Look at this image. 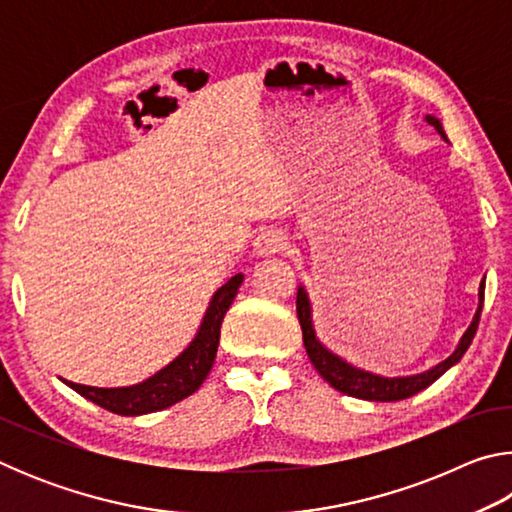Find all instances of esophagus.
<instances>
[{
  "instance_id": "esophagus-1",
  "label": "esophagus",
  "mask_w": 512,
  "mask_h": 512,
  "mask_svg": "<svg viewBox=\"0 0 512 512\" xmlns=\"http://www.w3.org/2000/svg\"><path fill=\"white\" fill-rule=\"evenodd\" d=\"M287 246H289L287 235H284V232H280V230H273V228L262 230V232H259V237L255 239V253L262 255V257L282 253V250H287Z\"/></svg>"
}]
</instances>
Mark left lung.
<instances>
[{
  "instance_id": "1",
  "label": "left lung",
  "mask_w": 512,
  "mask_h": 512,
  "mask_svg": "<svg viewBox=\"0 0 512 512\" xmlns=\"http://www.w3.org/2000/svg\"><path fill=\"white\" fill-rule=\"evenodd\" d=\"M429 124L436 128V131L443 135V140H447V135L443 131V124L436 117L427 115ZM483 291H485V280L479 287V309H476L472 325L467 327V332L463 334L461 343L454 350L452 357H447L445 361H440L438 366H433L427 372H420V375H411V377H381V375H372V372H366L361 368L350 366L348 361H343L341 357H336L332 350H327L323 343L316 339V329H314V320H311V305L307 298L305 289H298V298H296V311H298V320L302 327V341H305V350L309 354V361L314 363V368L318 370V375L323 377L329 386L336 388L350 397H359V400H370V402H397V400H406L415 393L424 391V388L431 386L443 372H447L454 363L461 361L463 354L470 348V343L476 334V327H479V318H481V309H483Z\"/></svg>"
}]
</instances>
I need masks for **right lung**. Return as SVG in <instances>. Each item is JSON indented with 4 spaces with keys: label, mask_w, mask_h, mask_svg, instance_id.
Returning a JSON list of instances; mask_svg holds the SVG:
<instances>
[{
    "label": "right lung",
    "mask_w": 512,
    "mask_h": 512,
    "mask_svg": "<svg viewBox=\"0 0 512 512\" xmlns=\"http://www.w3.org/2000/svg\"><path fill=\"white\" fill-rule=\"evenodd\" d=\"M241 282H244V275L237 273L214 293L203 316L201 329H198L194 341L187 345V350L180 352L169 366L155 372L153 377L144 379L142 384L124 388H97L74 384V381H65V384L83 395L85 400L117 415H144L169 409L171 404L185 400V397L196 393L205 377L210 375L216 348H219L223 316L235 300Z\"/></svg>",
    "instance_id": "right-lung-1"
}]
</instances>
